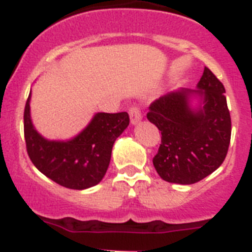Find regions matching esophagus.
<instances>
[{
	"label": "esophagus",
	"instance_id": "esophagus-1",
	"mask_svg": "<svg viewBox=\"0 0 252 252\" xmlns=\"http://www.w3.org/2000/svg\"><path fill=\"white\" fill-rule=\"evenodd\" d=\"M130 120L132 125L139 124V121L141 120V111L139 107H136V105L130 108Z\"/></svg>",
	"mask_w": 252,
	"mask_h": 252
}]
</instances>
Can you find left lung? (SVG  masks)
Segmentation results:
<instances>
[{
    "label": "left lung",
    "mask_w": 252,
    "mask_h": 252,
    "mask_svg": "<svg viewBox=\"0 0 252 252\" xmlns=\"http://www.w3.org/2000/svg\"><path fill=\"white\" fill-rule=\"evenodd\" d=\"M224 93L223 84L205 67L196 89L181 88L150 104L147 117L162 134L153 164L164 181L196 184L222 164L231 141Z\"/></svg>",
    "instance_id": "1"
}]
</instances>
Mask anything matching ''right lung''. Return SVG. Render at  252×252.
<instances>
[{
    "instance_id": "obj_1",
    "label": "right lung",
    "mask_w": 252,
    "mask_h": 252,
    "mask_svg": "<svg viewBox=\"0 0 252 252\" xmlns=\"http://www.w3.org/2000/svg\"><path fill=\"white\" fill-rule=\"evenodd\" d=\"M30 95L24 111V136L30 160L38 171L72 190H85L99 184L108 169L116 139L130 124L127 112H99L70 140H48L32 122Z\"/></svg>"
}]
</instances>
